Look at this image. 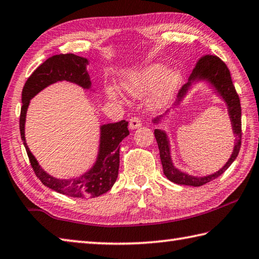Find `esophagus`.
Wrapping results in <instances>:
<instances>
[{
	"mask_svg": "<svg viewBox=\"0 0 259 259\" xmlns=\"http://www.w3.org/2000/svg\"><path fill=\"white\" fill-rule=\"evenodd\" d=\"M139 126H142V121H140L139 117H137V116L131 117L130 122H129V128L131 130H134V129L139 128Z\"/></svg>",
	"mask_w": 259,
	"mask_h": 259,
	"instance_id": "esophagus-1",
	"label": "esophagus"
}]
</instances>
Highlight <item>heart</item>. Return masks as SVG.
Here are the masks:
<instances>
[{"label": "heart", "instance_id": "1", "mask_svg": "<svg viewBox=\"0 0 259 259\" xmlns=\"http://www.w3.org/2000/svg\"><path fill=\"white\" fill-rule=\"evenodd\" d=\"M181 80L182 72L179 68L170 67L164 69L162 63H152L138 71L125 74L121 79L120 87L135 97L142 96L154 87L148 98V104L153 109H162L171 102ZM106 96L112 102H121L119 92L113 87L106 89Z\"/></svg>", "mask_w": 259, "mask_h": 259}]
</instances>
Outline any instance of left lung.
Segmentation results:
<instances>
[{
  "mask_svg": "<svg viewBox=\"0 0 259 259\" xmlns=\"http://www.w3.org/2000/svg\"><path fill=\"white\" fill-rule=\"evenodd\" d=\"M204 82L207 83L208 86L213 89L214 93L218 95L221 100H223L225 105L228 109V114L230 117V122H231L232 126V133L234 135V145L233 150L228 162L220 168L219 171H216L211 175L198 177V176H192L189 173L183 172L173 164L172 161V155H171V144L168 136L165 133V130L161 129H155L154 135L156 138V142L158 145L159 149V157H161L163 172L168 180L178 183V185L183 186H192V187H200L206 183L210 182L214 179L219 178L221 175L228 170L230 165L234 162V159L237 158L239 150H240L241 146V106H240V100L236 92L231 79V74L227 65L222 60L219 59L218 56L214 55H205L204 58H201L198 63L192 71L191 76L189 77V80L186 84H183L182 88L180 89L178 95V101L176 103L173 111H176L181 103L185 100L187 94L189 93L192 86L196 83ZM171 114V111L168 110L165 114L161 116H157L156 119H154L153 122L155 124H161L162 122L167 120L168 115Z\"/></svg>",
  "mask_w": 259,
  "mask_h": 259,
  "instance_id": "obj_1",
  "label": "left lung"
}]
</instances>
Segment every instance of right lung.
Masks as SVG:
<instances>
[{
    "label": "right lung",
    "instance_id": "right-lung-1",
    "mask_svg": "<svg viewBox=\"0 0 259 259\" xmlns=\"http://www.w3.org/2000/svg\"><path fill=\"white\" fill-rule=\"evenodd\" d=\"M88 63V59L74 54L51 56L28 78L22 89L21 98L20 135L32 170L44 186L59 194L74 198H94L105 194L113 187L120 165L119 145L129 135L128 122L122 120L116 123H106L100 126V145L95 163L83 175L72 179L54 178L43 170L26 143L25 124L30 100L50 84L58 81H69L86 91H93L91 77L87 71Z\"/></svg>",
    "mask_w": 259,
    "mask_h": 259
}]
</instances>
